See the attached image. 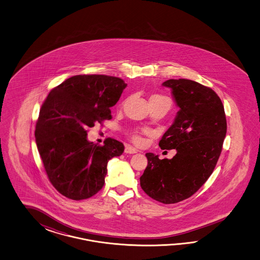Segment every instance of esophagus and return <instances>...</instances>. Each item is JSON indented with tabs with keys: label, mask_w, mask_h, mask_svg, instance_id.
Here are the masks:
<instances>
[{
	"label": "esophagus",
	"mask_w": 260,
	"mask_h": 260,
	"mask_svg": "<svg viewBox=\"0 0 260 260\" xmlns=\"http://www.w3.org/2000/svg\"><path fill=\"white\" fill-rule=\"evenodd\" d=\"M137 151L138 150H136L134 147H132V146H126V149H125V152L129 153V154H134V153H136Z\"/></svg>",
	"instance_id": "esophagus-1"
}]
</instances>
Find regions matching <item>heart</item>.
<instances>
[{
    "label": "heart",
    "instance_id": "obj_1",
    "mask_svg": "<svg viewBox=\"0 0 260 260\" xmlns=\"http://www.w3.org/2000/svg\"><path fill=\"white\" fill-rule=\"evenodd\" d=\"M160 98H166L164 96H161V95H152L151 97L150 98V101H152V100H156V99H160ZM144 133V132H146L145 129H142V131H134L133 134H132V137H133V139H134L135 142H140L141 141V138H140V136H139V133Z\"/></svg>",
    "mask_w": 260,
    "mask_h": 260
}]
</instances>
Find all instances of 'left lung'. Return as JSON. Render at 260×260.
I'll list each match as a JSON object with an SVG mask.
<instances>
[{
	"label": "left lung",
	"instance_id": "8db88e82",
	"mask_svg": "<svg viewBox=\"0 0 260 260\" xmlns=\"http://www.w3.org/2000/svg\"><path fill=\"white\" fill-rule=\"evenodd\" d=\"M162 85L172 89L179 110L159 147L174 149L176 154L172 159H159L146 153L148 166L140 185L152 199L173 204L196 193L213 173L227 121L220 98L212 88L188 79H170Z\"/></svg>",
	"mask_w": 260,
	"mask_h": 260
}]
</instances>
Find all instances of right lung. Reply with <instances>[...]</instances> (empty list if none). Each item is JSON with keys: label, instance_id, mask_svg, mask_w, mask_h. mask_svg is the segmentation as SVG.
I'll return each mask as SVG.
<instances>
[{"label": "right lung", "instance_id": "obj_1", "mask_svg": "<svg viewBox=\"0 0 260 260\" xmlns=\"http://www.w3.org/2000/svg\"><path fill=\"white\" fill-rule=\"evenodd\" d=\"M126 84L108 75H76L51 89L40 110L35 140L47 177L61 194L87 199L102 189L109 160L124 145L109 138L103 146L87 140V127L110 120Z\"/></svg>", "mask_w": 260, "mask_h": 260}]
</instances>
